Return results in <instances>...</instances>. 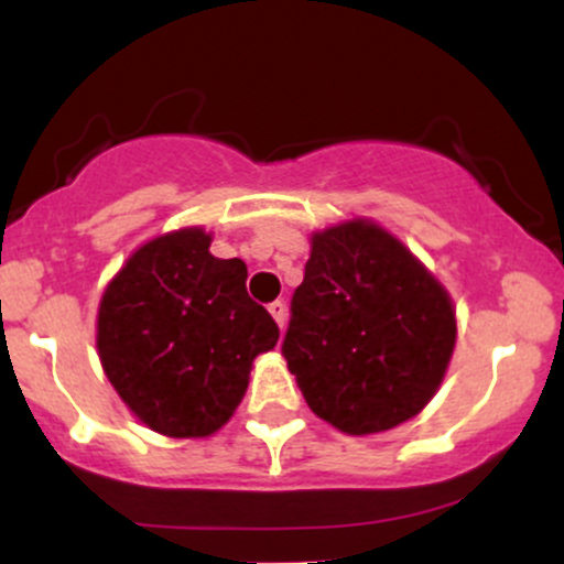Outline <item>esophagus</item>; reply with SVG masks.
I'll use <instances>...</instances> for the list:
<instances>
[{"mask_svg":"<svg viewBox=\"0 0 564 564\" xmlns=\"http://www.w3.org/2000/svg\"><path fill=\"white\" fill-rule=\"evenodd\" d=\"M268 310H270V315H273V318H275L278 328L286 326V304H283V302H273V304H268Z\"/></svg>","mask_w":564,"mask_h":564,"instance_id":"esophagus-1","label":"esophagus"}]
</instances>
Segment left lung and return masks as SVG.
Returning <instances> with one entry per match:
<instances>
[{"instance_id": "left-lung-1", "label": "left lung", "mask_w": 564, "mask_h": 564, "mask_svg": "<svg viewBox=\"0 0 564 564\" xmlns=\"http://www.w3.org/2000/svg\"><path fill=\"white\" fill-rule=\"evenodd\" d=\"M283 358L315 416L377 435L435 398L456 347V307L411 249L371 219L313 232Z\"/></svg>"}]
</instances>
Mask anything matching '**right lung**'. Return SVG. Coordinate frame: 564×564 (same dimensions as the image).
Here are the masks:
<instances>
[{
	"label": "right lung",
	"mask_w": 564,
	"mask_h": 564,
	"mask_svg": "<svg viewBox=\"0 0 564 564\" xmlns=\"http://www.w3.org/2000/svg\"><path fill=\"white\" fill-rule=\"evenodd\" d=\"M212 232L142 243L97 307V355L124 405L166 437H209L230 422L251 364L278 326L246 294V264L217 260Z\"/></svg>",
	"instance_id": "obj_1"
}]
</instances>
